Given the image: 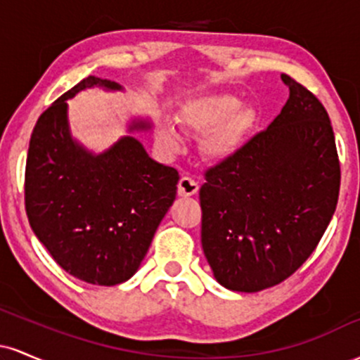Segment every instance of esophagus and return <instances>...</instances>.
Here are the masks:
<instances>
[{"mask_svg":"<svg viewBox=\"0 0 360 360\" xmlns=\"http://www.w3.org/2000/svg\"><path fill=\"white\" fill-rule=\"evenodd\" d=\"M198 189H200V186L194 179L188 176H183L179 179V184H177V193H179V196H193V194L198 193Z\"/></svg>","mask_w":360,"mask_h":360,"instance_id":"esophagus-1","label":"esophagus"}]
</instances>
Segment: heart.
Returning <instances> with one entry per match:
<instances>
[{
  "mask_svg": "<svg viewBox=\"0 0 360 360\" xmlns=\"http://www.w3.org/2000/svg\"><path fill=\"white\" fill-rule=\"evenodd\" d=\"M179 122L189 134L204 135L201 150L213 162H225L240 150L257 122V111L230 93H214L186 105ZM155 140L169 155L183 150V137L169 120H159Z\"/></svg>",
  "mask_w": 360,
  "mask_h": 360,
  "instance_id": "heart-1",
  "label": "heart"
}]
</instances>
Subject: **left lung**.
Returning <instances> with one entry per match:
<instances>
[{
    "label": "left lung",
    "mask_w": 360,
    "mask_h": 360,
    "mask_svg": "<svg viewBox=\"0 0 360 360\" xmlns=\"http://www.w3.org/2000/svg\"><path fill=\"white\" fill-rule=\"evenodd\" d=\"M289 98L274 122L200 189L201 245L214 279L257 292L292 274L316 249L337 208L340 166L328 113L283 74Z\"/></svg>",
    "instance_id": "1"
}]
</instances>
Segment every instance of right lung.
Instances as JSON below:
<instances>
[{"mask_svg": "<svg viewBox=\"0 0 360 360\" xmlns=\"http://www.w3.org/2000/svg\"><path fill=\"white\" fill-rule=\"evenodd\" d=\"M123 91L89 76L40 115L25 171V208L32 230L53 260L74 278L115 286L139 271L157 226L176 200L179 174L155 162L134 137L148 118H131L128 135L106 150L72 137L68 100L81 91Z\"/></svg>", "mask_w": 360, "mask_h": 360, "instance_id": "1", "label": "right lung"}]
</instances>
